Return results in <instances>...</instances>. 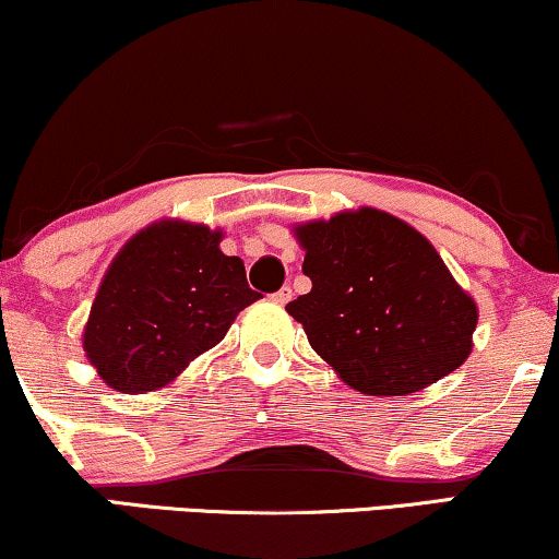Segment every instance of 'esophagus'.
<instances>
[{
    "label": "esophagus",
    "instance_id": "esophagus-1",
    "mask_svg": "<svg viewBox=\"0 0 559 559\" xmlns=\"http://www.w3.org/2000/svg\"><path fill=\"white\" fill-rule=\"evenodd\" d=\"M273 301H275V305H288V301H292V288H288V286L278 288V292L273 294Z\"/></svg>",
    "mask_w": 559,
    "mask_h": 559
}]
</instances>
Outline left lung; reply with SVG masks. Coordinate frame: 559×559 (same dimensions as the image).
I'll return each mask as SVG.
<instances>
[{
	"instance_id": "obj_1",
	"label": "left lung",
	"mask_w": 559,
	"mask_h": 559,
	"mask_svg": "<svg viewBox=\"0 0 559 559\" xmlns=\"http://www.w3.org/2000/svg\"><path fill=\"white\" fill-rule=\"evenodd\" d=\"M294 237L312 292L286 312L346 385L408 395L468 359L476 301L406 221L365 205L297 224Z\"/></svg>"
}]
</instances>
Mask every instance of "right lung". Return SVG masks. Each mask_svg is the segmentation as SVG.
<instances>
[{"label":"right lung","mask_w":559,"mask_h":559,"mask_svg":"<svg viewBox=\"0 0 559 559\" xmlns=\"http://www.w3.org/2000/svg\"><path fill=\"white\" fill-rule=\"evenodd\" d=\"M221 239V228L164 218L124 241L83 328V352L106 385L130 395L171 385L260 299Z\"/></svg>","instance_id":"obj_1"}]
</instances>
